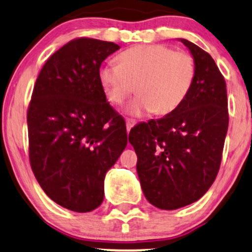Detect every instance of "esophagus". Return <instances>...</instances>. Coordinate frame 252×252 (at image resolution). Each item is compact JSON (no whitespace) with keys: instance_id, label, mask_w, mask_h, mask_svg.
<instances>
[{"instance_id":"34e87169","label":"esophagus","mask_w":252,"mask_h":252,"mask_svg":"<svg viewBox=\"0 0 252 252\" xmlns=\"http://www.w3.org/2000/svg\"><path fill=\"white\" fill-rule=\"evenodd\" d=\"M135 126V122L132 120H126V130L130 131V129Z\"/></svg>"}]
</instances>
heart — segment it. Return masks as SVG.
Wrapping results in <instances>:
<instances>
[{
  "label": "heart",
  "mask_w": 252,
  "mask_h": 252,
  "mask_svg": "<svg viewBox=\"0 0 252 252\" xmlns=\"http://www.w3.org/2000/svg\"><path fill=\"white\" fill-rule=\"evenodd\" d=\"M118 63L99 70V83L106 99L122 104L134 94L138 97L128 106L129 114L158 116L172 114L189 97L196 77V63L186 51L168 45H138L123 51Z\"/></svg>",
  "instance_id": "b5f03b06"
}]
</instances>
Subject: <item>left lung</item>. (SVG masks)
<instances>
[{
  "instance_id": "obj_1",
  "label": "left lung",
  "mask_w": 252,
  "mask_h": 252,
  "mask_svg": "<svg viewBox=\"0 0 252 252\" xmlns=\"http://www.w3.org/2000/svg\"><path fill=\"white\" fill-rule=\"evenodd\" d=\"M180 41L196 63L189 97L172 114L129 132L144 196L161 210L180 209L209 190L220 168L228 126L226 83L216 62L193 42Z\"/></svg>"
}]
</instances>
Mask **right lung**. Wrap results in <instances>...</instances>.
I'll return each instance as SVG.
<instances>
[{
  "label": "right lung",
  "mask_w": 252,
  "mask_h": 252,
  "mask_svg": "<svg viewBox=\"0 0 252 252\" xmlns=\"http://www.w3.org/2000/svg\"><path fill=\"white\" fill-rule=\"evenodd\" d=\"M118 48L91 37L63 45L40 71L27 110L32 170L52 200L74 212L102 204L106 172L128 143L98 76Z\"/></svg>",
  "instance_id": "add662e5"
}]
</instances>
